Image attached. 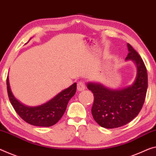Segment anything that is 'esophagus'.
<instances>
[{
    "label": "esophagus",
    "instance_id": "obj_1",
    "mask_svg": "<svg viewBox=\"0 0 156 156\" xmlns=\"http://www.w3.org/2000/svg\"><path fill=\"white\" fill-rule=\"evenodd\" d=\"M85 88H86V86H85L84 82L82 81H79L77 83V90H79V91H82V90H84Z\"/></svg>",
    "mask_w": 156,
    "mask_h": 156
}]
</instances>
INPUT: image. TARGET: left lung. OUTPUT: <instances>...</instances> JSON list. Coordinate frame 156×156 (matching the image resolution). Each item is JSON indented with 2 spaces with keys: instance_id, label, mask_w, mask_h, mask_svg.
I'll return each mask as SVG.
<instances>
[{
  "instance_id": "obj_1",
  "label": "left lung",
  "mask_w": 156,
  "mask_h": 156,
  "mask_svg": "<svg viewBox=\"0 0 156 156\" xmlns=\"http://www.w3.org/2000/svg\"><path fill=\"white\" fill-rule=\"evenodd\" d=\"M126 61H132L136 68L132 85L113 89L100 83L88 82L87 88L94 95L91 113L93 119L105 128H116L126 125L140 113L144 102L148 87V76L143 60L130 44Z\"/></svg>"
}]
</instances>
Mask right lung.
Listing matches in <instances>:
<instances>
[{"label": "right lung", "mask_w": 156, "mask_h": 156, "mask_svg": "<svg viewBox=\"0 0 156 156\" xmlns=\"http://www.w3.org/2000/svg\"><path fill=\"white\" fill-rule=\"evenodd\" d=\"M7 88L9 101L16 113L23 121L33 126L49 127L56 124L63 116L69 100L75 94L76 83H74L70 87L63 90L47 102L34 107L23 105L14 96L9 86L8 76L7 78Z\"/></svg>", "instance_id": "1"}]
</instances>
